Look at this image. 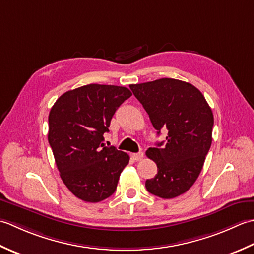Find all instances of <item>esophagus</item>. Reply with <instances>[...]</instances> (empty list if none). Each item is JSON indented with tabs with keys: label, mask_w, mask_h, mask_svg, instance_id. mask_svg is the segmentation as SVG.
Here are the masks:
<instances>
[{
	"label": "esophagus",
	"mask_w": 254,
	"mask_h": 254,
	"mask_svg": "<svg viewBox=\"0 0 254 254\" xmlns=\"http://www.w3.org/2000/svg\"><path fill=\"white\" fill-rule=\"evenodd\" d=\"M131 158L134 160V161H139L143 158V152H138V153H131Z\"/></svg>",
	"instance_id": "obj_1"
}]
</instances>
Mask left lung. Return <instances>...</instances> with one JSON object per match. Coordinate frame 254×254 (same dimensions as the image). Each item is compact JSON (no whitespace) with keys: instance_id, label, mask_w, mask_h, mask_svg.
I'll return each mask as SVG.
<instances>
[{"instance_id":"left-lung-1","label":"left lung","mask_w":254,"mask_h":254,"mask_svg":"<svg viewBox=\"0 0 254 254\" xmlns=\"http://www.w3.org/2000/svg\"><path fill=\"white\" fill-rule=\"evenodd\" d=\"M148 113L160 134L167 129L164 141L147 150L157 163L158 173L146 181L149 193L174 198L189 190L197 180L209 151L214 116L198 89L188 82L163 77L129 85Z\"/></svg>"}]
</instances>
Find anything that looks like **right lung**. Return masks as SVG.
Here are the masks:
<instances>
[{"instance_id": "obj_1", "label": "right lung", "mask_w": 254, "mask_h": 254, "mask_svg": "<svg viewBox=\"0 0 254 254\" xmlns=\"http://www.w3.org/2000/svg\"><path fill=\"white\" fill-rule=\"evenodd\" d=\"M131 92L125 86L87 84L62 94L51 107L48 141L70 192L87 203L114 194L129 156L103 143L111 120Z\"/></svg>"}]
</instances>
